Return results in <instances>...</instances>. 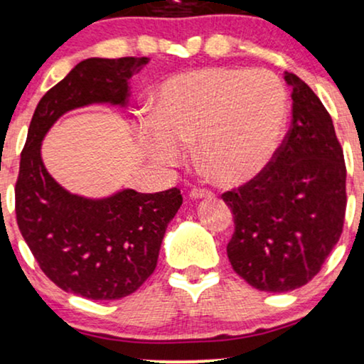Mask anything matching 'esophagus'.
Instances as JSON below:
<instances>
[{"label": "esophagus", "mask_w": 364, "mask_h": 364, "mask_svg": "<svg viewBox=\"0 0 364 364\" xmlns=\"http://www.w3.org/2000/svg\"><path fill=\"white\" fill-rule=\"evenodd\" d=\"M214 194L208 189H192L191 197L192 199H203V197H213Z\"/></svg>", "instance_id": "34e87169"}]
</instances>
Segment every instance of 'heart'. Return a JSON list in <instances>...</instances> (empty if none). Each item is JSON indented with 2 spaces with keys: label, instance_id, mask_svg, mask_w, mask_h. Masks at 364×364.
<instances>
[{
  "label": "heart",
  "instance_id": "heart-1",
  "mask_svg": "<svg viewBox=\"0 0 364 364\" xmlns=\"http://www.w3.org/2000/svg\"><path fill=\"white\" fill-rule=\"evenodd\" d=\"M141 146L151 160L177 164L187 143L214 182L237 186L267 167L287 118V92L268 70L199 67L160 84Z\"/></svg>",
  "mask_w": 364,
  "mask_h": 364
}]
</instances>
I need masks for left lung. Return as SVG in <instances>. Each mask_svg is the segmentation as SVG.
I'll use <instances>...</instances> for the list:
<instances>
[{
  "label": "left lung",
  "mask_w": 364,
  "mask_h": 364,
  "mask_svg": "<svg viewBox=\"0 0 364 364\" xmlns=\"http://www.w3.org/2000/svg\"><path fill=\"white\" fill-rule=\"evenodd\" d=\"M291 124L257 177L228 191L235 216L228 258L241 278L272 294L306 285L343 232L346 165L333 119L316 92L295 74Z\"/></svg>",
  "instance_id": "obj_1"
}]
</instances>
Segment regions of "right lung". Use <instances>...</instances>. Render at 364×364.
<instances>
[{
    "label": "right lung",
    "mask_w": 364,
    "mask_h": 364,
    "mask_svg": "<svg viewBox=\"0 0 364 364\" xmlns=\"http://www.w3.org/2000/svg\"><path fill=\"white\" fill-rule=\"evenodd\" d=\"M146 57L86 58L40 100L21 151L15 187L16 223L42 272L62 290L91 300H118L151 275L165 230L182 205L177 187L105 199L70 194L45 168L40 148L67 111L109 102L124 106L128 80Z\"/></svg>",
    "instance_id": "obj_1"
}]
</instances>
